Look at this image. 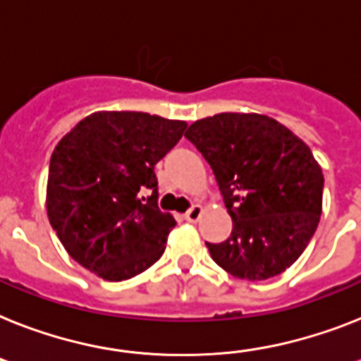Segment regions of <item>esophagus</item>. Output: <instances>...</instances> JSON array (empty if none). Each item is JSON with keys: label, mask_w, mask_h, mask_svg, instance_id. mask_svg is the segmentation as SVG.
<instances>
[{"label": "esophagus", "mask_w": 361, "mask_h": 361, "mask_svg": "<svg viewBox=\"0 0 361 361\" xmlns=\"http://www.w3.org/2000/svg\"><path fill=\"white\" fill-rule=\"evenodd\" d=\"M201 216H202V207L201 204H195V207H192L186 214H184V219L190 223H195V221H199V217Z\"/></svg>", "instance_id": "obj_1"}]
</instances>
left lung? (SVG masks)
Returning a JSON list of instances; mask_svg holds the SVG:
<instances>
[{
    "instance_id": "8db88e82",
    "label": "left lung",
    "mask_w": 361,
    "mask_h": 361,
    "mask_svg": "<svg viewBox=\"0 0 361 361\" xmlns=\"http://www.w3.org/2000/svg\"><path fill=\"white\" fill-rule=\"evenodd\" d=\"M212 168L231 238L207 243L217 266L243 281H266L293 264L314 236L323 208V171L308 145L264 114L193 121L184 134Z\"/></svg>"
}]
</instances>
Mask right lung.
I'll return each mask as SVG.
<instances>
[{"instance_id":"obj_1","label":"right lung","mask_w":361,"mask_h":361,"mask_svg":"<svg viewBox=\"0 0 361 361\" xmlns=\"http://www.w3.org/2000/svg\"><path fill=\"white\" fill-rule=\"evenodd\" d=\"M186 121L147 112H94L56 144L46 207L68 255L103 281L144 273L177 225L160 212L154 164L183 138ZM151 191L147 200L141 193Z\"/></svg>"}]
</instances>
